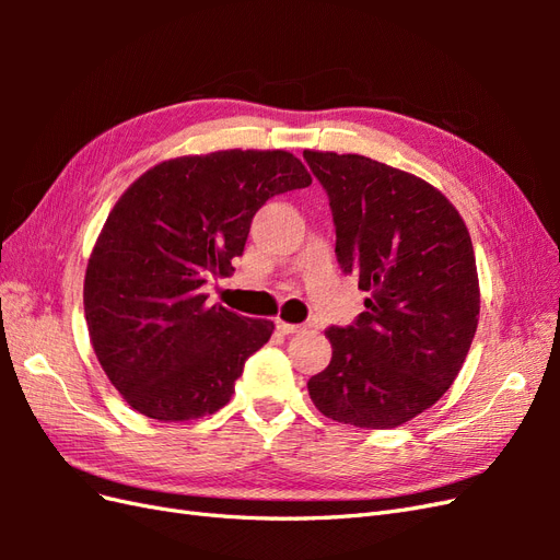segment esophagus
Returning <instances> with one entry per match:
<instances>
[{"label": "esophagus", "instance_id": "1", "mask_svg": "<svg viewBox=\"0 0 560 560\" xmlns=\"http://www.w3.org/2000/svg\"><path fill=\"white\" fill-rule=\"evenodd\" d=\"M276 327H278V331L284 334V336H292V334L303 331L301 325H290V322H284V319H276Z\"/></svg>", "mask_w": 560, "mask_h": 560}]
</instances>
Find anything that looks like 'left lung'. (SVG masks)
Masks as SVG:
<instances>
[{"mask_svg": "<svg viewBox=\"0 0 560 560\" xmlns=\"http://www.w3.org/2000/svg\"><path fill=\"white\" fill-rule=\"evenodd\" d=\"M329 196L336 259L354 273L366 311L329 327L331 362L308 381L336 422L404 425L460 374L479 325L469 231L432 184L360 154L303 151Z\"/></svg>", "mask_w": 560, "mask_h": 560, "instance_id": "8db88e82", "label": "left lung"}]
</instances>
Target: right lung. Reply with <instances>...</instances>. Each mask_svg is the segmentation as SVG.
Returning a JSON list of instances; mask_svg holds the SVG:
<instances>
[{"label": "right lung", "mask_w": 560, "mask_h": 560, "mask_svg": "<svg viewBox=\"0 0 560 560\" xmlns=\"http://www.w3.org/2000/svg\"><path fill=\"white\" fill-rule=\"evenodd\" d=\"M313 179L290 151L229 149L163 161L109 212L83 280L100 366L124 399L161 422L226 406L252 352L276 325L208 306L268 198Z\"/></svg>", "instance_id": "1"}]
</instances>
